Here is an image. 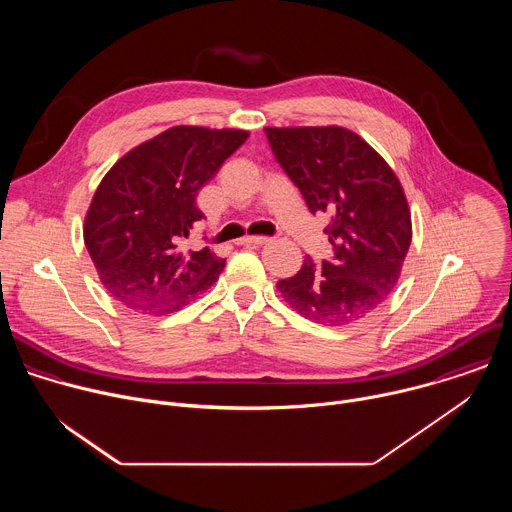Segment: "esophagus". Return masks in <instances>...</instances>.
Listing matches in <instances>:
<instances>
[{
	"label": "esophagus",
	"mask_w": 512,
	"mask_h": 512,
	"mask_svg": "<svg viewBox=\"0 0 512 512\" xmlns=\"http://www.w3.org/2000/svg\"><path fill=\"white\" fill-rule=\"evenodd\" d=\"M271 239L269 237H245L241 239V245H247V247H263L267 245Z\"/></svg>",
	"instance_id": "obj_1"
}]
</instances>
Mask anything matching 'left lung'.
Segmentation results:
<instances>
[{"mask_svg":"<svg viewBox=\"0 0 512 512\" xmlns=\"http://www.w3.org/2000/svg\"><path fill=\"white\" fill-rule=\"evenodd\" d=\"M271 152L312 214L328 212L332 257L277 281L285 302L316 324L344 326L377 310L399 281L411 212L389 164L350 129L265 127Z\"/></svg>","mask_w":512,"mask_h":512,"instance_id":"8db88e82","label":"left lung"}]
</instances>
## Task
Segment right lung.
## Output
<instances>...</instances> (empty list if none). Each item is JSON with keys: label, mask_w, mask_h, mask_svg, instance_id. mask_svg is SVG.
<instances>
[{"label": "right lung", "mask_w": 512, "mask_h": 512, "mask_svg": "<svg viewBox=\"0 0 512 512\" xmlns=\"http://www.w3.org/2000/svg\"><path fill=\"white\" fill-rule=\"evenodd\" d=\"M243 129L176 125L127 152L101 180L85 245L101 283L123 306L150 316L178 312L225 269L186 239L204 214L198 190L247 141Z\"/></svg>", "instance_id": "1"}]
</instances>
